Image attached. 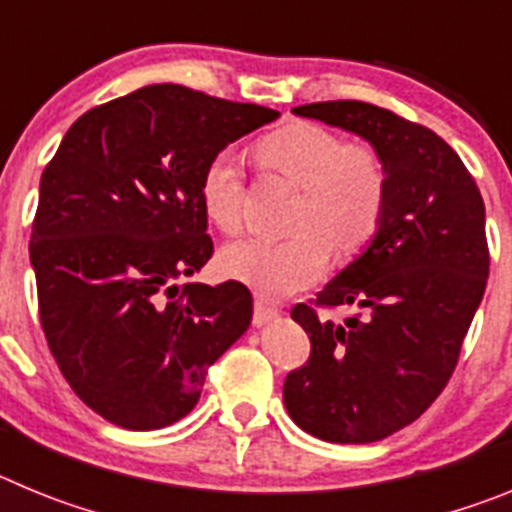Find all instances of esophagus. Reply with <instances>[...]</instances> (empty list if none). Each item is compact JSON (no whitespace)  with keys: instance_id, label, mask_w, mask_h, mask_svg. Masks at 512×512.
Wrapping results in <instances>:
<instances>
[{"instance_id":"esophagus-1","label":"esophagus","mask_w":512,"mask_h":512,"mask_svg":"<svg viewBox=\"0 0 512 512\" xmlns=\"http://www.w3.org/2000/svg\"><path fill=\"white\" fill-rule=\"evenodd\" d=\"M279 315V310L271 302H266L264 297H256V305H253V323L264 325L269 320H274Z\"/></svg>"}]
</instances>
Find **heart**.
Instances as JSON below:
<instances>
[{"label":"heart","instance_id":"b5f03b06","mask_svg":"<svg viewBox=\"0 0 512 512\" xmlns=\"http://www.w3.org/2000/svg\"><path fill=\"white\" fill-rule=\"evenodd\" d=\"M264 169L300 187L287 238L248 235L223 251V269L259 295L287 297L325 271L328 248L346 259L369 246L387 205V171L369 146H348L338 133L292 122L256 146ZM205 215L225 233L241 228L243 174L228 151L207 161L200 179Z\"/></svg>","mask_w":512,"mask_h":512}]
</instances>
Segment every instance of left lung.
Returning a JSON list of instances; mask_svg holds the SVG:
<instances>
[{
    "mask_svg": "<svg viewBox=\"0 0 512 512\" xmlns=\"http://www.w3.org/2000/svg\"><path fill=\"white\" fill-rule=\"evenodd\" d=\"M372 143L387 171L382 225L315 306H354L341 324L295 305L310 359L284 379L289 418L330 443H372L431 408L459 361L490 274L485 202L433 130L356 99L295 107Z\"/></svg>",
    "mask_w": 512,
    "mask_h": 512,
    "instance_id": "left-lung-1",
    "label": "left lung"
}]
</instances>
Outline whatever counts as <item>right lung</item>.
Masks as SVG:
<instances>
[{
	"label": "right lung",
	"mask_w": 512,
	"mask_h": 512,
	"mask_svg": "<svg viewBox=\"0 0 512 512\" xmlns=\"http://www.w3.org/2000/svg\"><path fill=\"white\" fill-rule=\"evenodd\" d=\"M277 117L151 84L84 112L45 166L30 241L40 325L71 390L104 420L128 431L182 420L251 325L246 284L179 279L212 256L207 161Z\"/></svg>",
	"instance_id": "1"
}]
</instances>
